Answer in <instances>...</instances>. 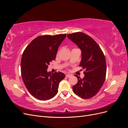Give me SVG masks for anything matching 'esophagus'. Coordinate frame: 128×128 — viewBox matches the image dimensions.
Segmentation results:
<instances>
[{
    "instance_id": "esophagus-1",
    "label": "esophagus",
    "mask_w": 128,
    "mask_h": 128,
    "mask_svg": "<svg viewBox=\"0 0 128 128\" xmlns=\"http://www.w3.org/2000/svg\"><path fill=\"white\" fill-rule=\"evenodd\" d=\"M72 76V75H70V74H67V75H66V77H68V78H69V77H71Z\"/></svg>"
}]
</instances>
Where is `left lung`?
<instances>
[{"label":"left lung","mask_w":128,"mask_h":128,"mask_svg":"<svg viewBox=\"0 0 128 128\" xmlns=\"http://www.w3.org/2000/svg\"><path fill=\"white\" fill-rule=\"evenodd\" d=\"M67 37L81 50L82 60L80 67L86 69L83 78L75 75L78 82L72 86V90L83 99L91 98L99 92L105 80V57L98 44L88 34L77 32L69 34Z\"/></svg>","instance_id":"8db88e82"}]
</instances>
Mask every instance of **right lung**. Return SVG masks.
Listing matches in <instances>:
<instances>
[{
    "label": "right lung",
    "instance_id": "right-lung-1",
    "mask_svg": "<svg viewBox=\"0 0 128 128\" xmlns=\"http://www.w3.org/2000/svg\"><path fill=\"white\" fill-rule=\"evenodd\" d=\"M66 34L40 36L26 46L22 54L21 72L23 81L30 94L40 100H47L58 93L64 73L47 72L48 66L56 59L58 48Z\"/></svg>",
    "mask_w": 128,
    "mask_h": 128
}]
</instances>
